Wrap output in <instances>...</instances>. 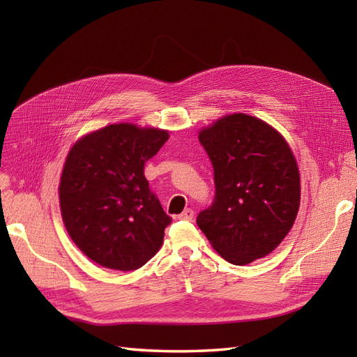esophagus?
Here are the masks:
<instances>
[{"mask_svg": "<svg viewBox=\"0 0 357 357\" xmlns=\"http://www.w3.org/2000/svg\"><path fill=\"white\" fill-rule=\"evenodd\" d=\"M193 210L192 208H186L185 211H183L180 215H178V219L180 220H192V218H193Z\"/></svg>", "mask_w": 357, "mask_h": 357, "instance_id": "esophagus-1", "label": "esophagus"}]
</instances>
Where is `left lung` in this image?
I'll return each mask as SVG.
<instances>
[{
  "mask_svg": "<svg viewBox=\"0 0 357 357\" xmlns=\"http://www.w3.org/2000/svg\"><path fill=\"white\" fill-rule=\"evenodd\" d=\"M214 171V201L197 223L220 256L245 265L271 253L296 219V160L275 129L256 117L226 116L199 132Z\"/></svg>",
  "mask_w": 357,
  "mask_h": 357,
  "instance_id": "left-lung-1",
  "label": "left lung"
}]
</instances>
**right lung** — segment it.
<instances>
[{
    "label": "right lung",
    "mask_w": 357,
    "mask_h": 357,
    "mask_svg": "<svg viewBox=\"0 0 357 357\" xmlns=\"http://www.w3.org/2000/svg\"><path fill=\"white\" fill-rule=\"evenodd\" d=\"M167 139L162 129L119 123L71 149L59 185L61 213L73 241L93 262L134 271L158 253L171 218L149 188L144 164Z\"/></svg>",
    "instance_id": "add662e5"
}]
</instances>
